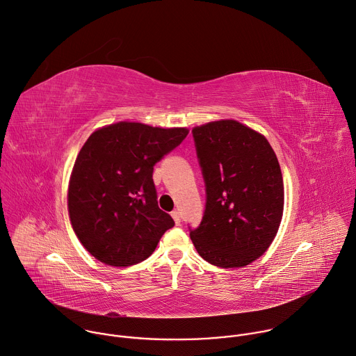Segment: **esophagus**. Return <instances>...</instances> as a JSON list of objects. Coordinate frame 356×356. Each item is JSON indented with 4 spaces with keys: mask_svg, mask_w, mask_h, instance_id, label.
<instances>
[{
    "mask_svg": "<svg viewBox=\"0 0 356 356\" xmlns=\"http://www.w3.org/2000/svg\"><path fill=\"white\" fill-rule=\"evenodd\" d=\"M171 216H172V218H174L175 224H177V225H179V224H181V216H179V211L174 210V211L171 213Z\"/></svg>",
    "mask_w": 356,
    "mask_h": 356,
    "instance_id": "1",
    "label": "esophagus"
}]
</instances>
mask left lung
Segmentation results:
<instances>
[{
    "label": "left lung",
    "instance_id": "obj_1",
    "mask_svg": "<svg viewBox=\"0 0 356 356\" xmlns=\"http://www.w3.org/2000/svg\"><path fill=\"white\" fill-rule=\"evenodd\" d=\"M206 188L200 224L191 228L197 253L210 264L242 267L273 242L284 210L278 160L267 139L238 121L192 129Z\"/></svg>",
    "mask_w": 356,
    "mask_h": 356
}]
</instances>
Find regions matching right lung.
<instances>
[{"mask_svg": "<svg viewBox=\"0 0 356 356\" xmlns=\"http://www.w3.org/2000/svg\"><path fill=\"white\" fill-rule=\"evenodd\" d=\"M188 134L118 122L89 136L72 170L68 209L76 236L97 260L117 267L140 263L174 227L159 207L153 170Z\"/></svg>", "mask_w": 356, "mask_h": 356, "instance_id": "right-lung-1", "label": "right lung"}]
</instances>
